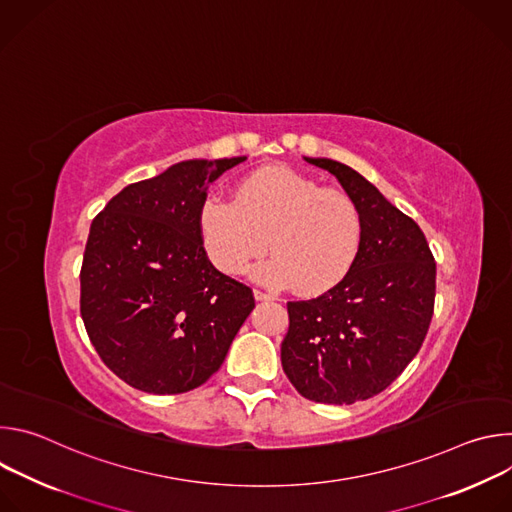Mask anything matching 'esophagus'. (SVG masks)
I'll use <instances>...</instances> for the list:
<instances>
[{
    "label": "esophagus",
    "instance_id": "obj_1",
    "mask_svg": "<svg viewBox=\"0 0 512 512\" xmlns=\"http://www.w3.org/2000/svg\"><path fill=\"white\" fill-rule=\"evenodd\" d=\"M253 294H255V300H257V302H269V300H275L271 294H265V291H261V289H255Z\"/></svg>",
    "mask_w": 512,
    "mask_h": 512
}]
</instances>
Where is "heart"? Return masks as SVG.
<instances>
[{"mask_svg":"<svg viewBox=\"0 0 512 512\" xmlns=\"http://www.w3.org/2000/svg\"><path fill=\"white\" fill-rule=\"evenodd\" d=\"M198 225L208 259L223 273H243L269 245L273 257L255 267V277L273 287L294 285L308 298L342 283L362 247L354 200L281 166L247 176L235 200L210 196Z\"/></svg>","mask_w":512,"mask_h":512,"instance_id":"1","label":"heart"}]
</instances>
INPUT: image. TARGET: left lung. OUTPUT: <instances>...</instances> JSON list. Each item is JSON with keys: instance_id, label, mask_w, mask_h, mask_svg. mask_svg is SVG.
Segmentation results:
<instances>
[{"instance_id": "1", "label": "left lung", "mask_w": 512, "mask_h": 512, "mask_svg": "<svg viewBox=\"0 0 512 512\" xmlns=\"http://www.w3.org/2000/svg\"><path fill=\"white\" fill-rule=\"evenodd\" d=\"M336 176L362 216V247L348 277L314 300L287 302L281 367L316 403L352 405L385 391L419 352L435 300V261L419 225L352 168Z\"/></svg>"}]
</instances>
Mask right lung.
<instances>
[{
  "instance_id": "add662e5",
  "label": "right lung",
  "mask_w": 512,
  "mask_h": 512,
  "mask_svg": "<svg viewBox=\"0 0 512 512\" xmlns=\"http://www.w3.org/2000/svg\"><path fill=\"white\" fill-rule=\"evenodd\" d=\"M243 160L180 162L129 184L93 218L81 316L101 360L133 389L200 387L255 308L253 289L208 261L198 225L206 186Z\"/></svg>"
}]
</instances>
